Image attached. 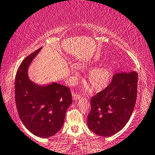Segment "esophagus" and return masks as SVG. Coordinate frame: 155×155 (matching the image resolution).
I'll return each mask as SVG.
<instances>
[{"mask_svg": "<svg viewBox=\"0 0 155 155\" xmlns=\"http://www.w3.org/2000/svg\"><path fill=\"white\" fill-rule=\"evenodd\" d=\"M72 97H73V100H78L81 97V95L80 94V93H72Z\"/></svg>", "mask_w": 155, "mask_h": 155, "instance_id": "esophagus-1", "label": "esophagus"}]
</instances>
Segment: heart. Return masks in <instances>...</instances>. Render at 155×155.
I'll return each instance as SVG.
<instances>
[{
	"mask_svg": "<svg viewBox=\"0 0 155 155\" xmlns=\"http://www.w3.org/2000/svg\"><path fill=\"white\" fill-rule=\"evenodd\" d=\"M72 74L74 77H78L76 69H72ZM110 78V69L107 67H98L91 71L88 77V81L93 90L100 91L107 86Z\"/></svg>",
	"mask_w": 155,
	"mask_h": 155,
	"instance_id": "heart-1",
	"label": "heart"
}]
</instances>
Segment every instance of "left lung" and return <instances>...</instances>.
<instances>
[{
  "instance_id": "1",
  "label": "left lung",
  "mask_w": 155,
  "mask_h": 155,
  "mask_svg": "<svg viewBox=\"0 0 155 155\" xmlns=\"http://www.w3.org/2000/svg\"><path fill=\"white\" fill-rule=\"evenodd\" d=\"M137 88L136 71L113 75L108 86L91 97V108L87 118L90 130L103 137L121 130L134 111Z\"/></svg>"
}]
</instances>
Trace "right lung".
I'll use <instances>...</instances> for the list:
<instances>
[{
    "label": "right lung",
    "mask_w": 155,
    "mask_h": 155,
    "mask_svg": "<svg viewBox=\"0 0 155 155\" xmlns=\"http://www.w3.org/2000/svg\"><path fill=\"white\" fill-rule=\"evenodd\" d=\"M41 48L26 57L19 65L15 77V99L26 128L36 136L48 138L62 128L72 97L68 87L56 83L38 86L29 79L28 66Z\"/></svg>",
    "instance_id": "1"
}]
</instances>
